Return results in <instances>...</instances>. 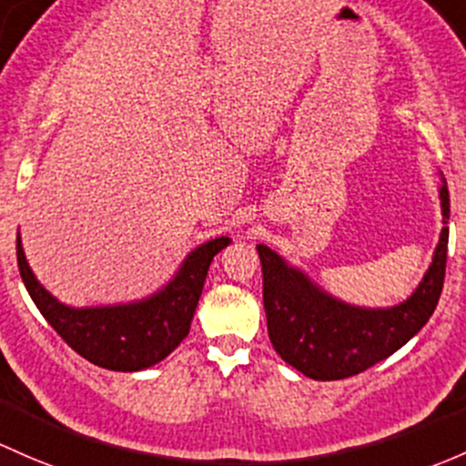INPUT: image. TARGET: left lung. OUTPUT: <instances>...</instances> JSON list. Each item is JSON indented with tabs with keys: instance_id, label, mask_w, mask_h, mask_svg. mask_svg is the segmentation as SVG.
<instances>
[{
	"instance_id": "left-lung-1",
	"label": "left lung",
	"mask_w": 466,
	"mask_h": 466,
	"mask_svg": "<svg viewBox=\"0 0 466 466\" xmlns=\"http://www.w3.org/2000/svg\"><path fill=\"white\" fill-rule=\"evenodd\" d=\"M444 228L427 274L393 308L339 301L268 246H257L263 270L268 335L283 361L312 380H344L400 350L422 330L442 295L449 246V189L440 187Z\"/></svg>"
}]
</instances>
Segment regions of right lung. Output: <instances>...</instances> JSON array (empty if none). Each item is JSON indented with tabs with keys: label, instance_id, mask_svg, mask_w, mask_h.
Listing matches in <instances>:
<instances>
[{
	"label": "right lung",
	"instance_id": "add662e5",
	"mask_svg": "<svg viewBox=\"0 0 466 466\" xmlns=\"http://www.w3.org/2000/svg\"><path fill=\"white\" fill-rule=\"evenodd\" d=\"M228 246L229 237L203 243L187 254L167 286L140 301L117 306L71 308L57 301L33 274L19 234L17 266L44 319L77 355L102 369L134 373L163 361L187 337L209 263Z\"/></svg>",
	"mask_w": 466,
	"mask_h": 466
}]
</instances>
